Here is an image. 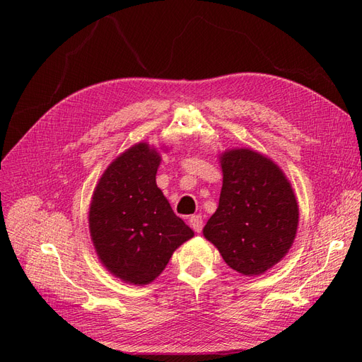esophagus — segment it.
I'll use <instances>...</instances> for the list:
<instances>
[{
  "mask_svg": "<svg viewBox=\"0 0 362 362\" xmlns=\"http://www.w3.org/2000/svg\"><path fill=\"white\" fill-rule=\"evenodd\" d=\"M189 222H190V226L194 229L196 233H201V231H202V228H204V218H202L201 214L192 216V217L189 218Z\"/></svg>",
  "mask_w": 362,
  "mask_h": 362,
  "instance_id": "1",
  "label": "esophagus"
}]
</instances>
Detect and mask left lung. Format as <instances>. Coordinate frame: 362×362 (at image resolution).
<instances>
[{"instance_id": "obj_1", "label": "left lung", "mask_w": 362, "mask_h": 362, "mask_svg": "<svg viewBox=\"0 0 362 362\" xmlns=\"http://www.w3.org/2000/svg\"><path fill=\"white\" fill-rule=\"evenodd\" d=\"M221 164V199L204 235L229 267L242 275H261L294 242L299 222L296 196L276 164L255 151H226Z\"/></svg>"}]
</instances>
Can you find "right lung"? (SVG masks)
Masks as SVG:
<instances>
[{
	"label": "right lung",
	"mask_w": 362,
	"mask_h": 362,
	"mask_svg": "<svg viewBox=\"0 0 362 362\" xmlns=\"http://www.w3.org/2000/svg\"><path fill=\"white\" fill-rule=\"evenodd\" d=\"M160 161L146 144L129 148L107 168L90 204L98 257L115 276L134 286L154 281L173 250L193 237L157 187Z\"/></svg>",
	"instance_id": "1"
}]
</instances>
